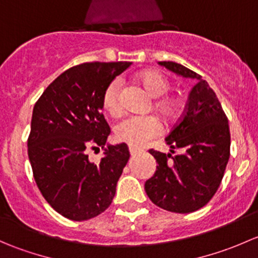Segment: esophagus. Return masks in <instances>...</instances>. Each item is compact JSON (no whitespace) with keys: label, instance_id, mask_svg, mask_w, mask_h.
Here are the masks:
<instances>
[{"label":"esophagus","instance_id":"1","mask_svg":"<svg viewBox=\"0 0 258 258\" xmlns=\"http://www.w3.org/2000/svg\"><path fill=\"white\" fill-rule=\"evenodd\" d=\"M128 150H130V153H131L132 156H136V155H139V153L145 152V150H142V148H140V147H136V146H130Z\"/></svg>","mask_w":258,"mask_h":258}]
</instances>
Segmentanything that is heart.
Masks as SVG:
<instances>
[{
    "instance_id": "1",
    "label": "heart",
    "mask_w": 258,
    "mask_h": 258,
    "mask_svg": "<svg viewBox=\"0 0 258 258\" xmlns=\"http://www.w3.org/2000/svg\"><path fill=\"white\" fill-rule=\"evenodd\" d=\"M140 82L144 85L152 97H162L170 91V81L161 72L144 71L139 75ZM103 107L111 114H117L121 111V81L113 80L108 83L103 92ZM158 110L165 116H172L175 113V102L172 100H161L157 102ZM162 131V124L155 116H137L131 114L114 126V136L118 141L126 142L132 146H144L155 139Z\"/></svg>"
}]
</instances>
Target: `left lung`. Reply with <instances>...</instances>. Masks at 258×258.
I'll return each instance as SVG.
<instances>
[{
	"label": "left lung",
	"instance_id": "obj_1",
	"mask_svg": "<svg viewBox=\"0 0 258 258\" xmlns=\"http://www.w3.org/2000/svg\"><path fill=\"white\" fill-rule=\"evenodd\" d=\"M161 66L196 81L186 108L166 137L172 156L150 150L156 158L155 175L145 183L147 196L156 206L176 213H189L210 202L222 181L230 158V127L215 91L201 75L171 61Z\"/></svg>",
	"mask_w": 258,
	"mask_h": 258
}]
</instances>
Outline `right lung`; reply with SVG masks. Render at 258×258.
<instances>
[{
    "mask_svg": "<svg viewBox=\"0 0 258 258\" xmlns=\"http://www.w3.org/2000/svg\"><path fill=\"white\" fill-rule=\"evenodd\" d=\"M131 62H90L59 75L36 102L27 140L33 177L54 211L86 221L108 209L130 158L126 144L108 145L100 164L85 150L105 148L111 130L101 110L103 92Z\"/></svg>",
    "mask_w": 258,
    "mask_h": 258,
    "instance_id": "1",
    "label": "right lung"
}]
</instances>
